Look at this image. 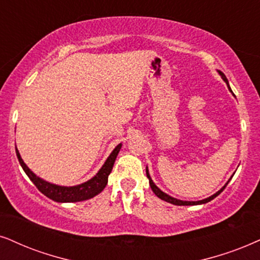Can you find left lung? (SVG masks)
Returning a JSON list of instances; mask_svg holds the SVG:
<instances>
[{"mask_svg":"<svg viewBox=\"0 0 260 260\" xmlns=\"http://www.w3.org/2000/svg\"><path fill=\"white\" fill-rule=\"evenodd\" d=\"M218 72V74L221 75V78L223 79V81H225V84H226V86H228V88H229V91L232 92V90H231V86H229V83H228V79L225 78V75L222 73L221 71H217ZM235 174V173H234ZM146 176H147V179H149V182H150V186H151V189H152V192L154 193V194H156L157 197H158L159 199H162V200H164V202H167V203H170V204H174V205H200V204H206V203H209V202H211L212 199H215L216 197H217L219 193L222 192L223 189L225 188V186L228 185V182L231 181L232 180V177H233V175H232V177L231 179L228 180V181H226V183L224 186L222 187L221 189L218 190V192H216L215 194H212L211 197H209V198H205V199H203V200H198V202H187V200H180V199H176V198H174V197H170L169 194H167V193H164L163 190H160L158 187L156 186V183H154L153 181H152V179H151V176H150V173H149V169H147V167H146Z\"/></svg>","mask_w":260,"mask_h":260,"instance_id":"1","label":"left lung"}]
</instances>
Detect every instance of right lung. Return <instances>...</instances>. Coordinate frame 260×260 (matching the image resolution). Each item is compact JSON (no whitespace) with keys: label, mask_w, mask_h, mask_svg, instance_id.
I'll use <instances>...</instances> for the list:
<instances>
[{"label":"right lung","mask_w":260,"mask_h":260,"mask_svg":"<svg viewBox=\"0 0 260 260\" xmlns=\"http://www.w3.org/2000/svg\"><path fill=\"white\" fill-rule=\"evenodd\" d=\"M122 144H119L113 152L109 154L106 162H104L102 168L98 170V173L93 177H91L90 180H87L86 182L80 183L77 186H60L55 185L49 181H45L42 177L36 175L31 169L26 166L24 160H22L20 153H19L18 149L15 146L16 156H18L19 163L24 169L26 175L29 177L32 182L35 183V186L41 190L44 196H47L48 198L57 203H75V202H83V200H87L93 198L94 196L100 194V193L106 188L108 183V176L113 170L115 159H116L117 154H119Z\"/></svg>","instance_id":"obj_1"}]
</instances>
